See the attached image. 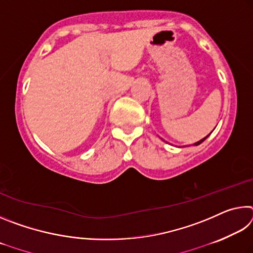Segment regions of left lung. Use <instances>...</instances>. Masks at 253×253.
I'll return each mask as SVG.
<instances>
[{"label": "left lung", "mask_w": 253, "mask_h": 253, "mask_svg": "<svg viewBox=\"0 0 253 253\" xmlns=\"http://www.w3.org/2000/svg\"><path fill=\"white\" fill-rule=\"evenodd\" d=\"M210 134H211V132H210ZM210 134H209V135H208V136H205V137H204V138H202V139H201V140H199V142H196V143H194V144H193V145H195V146H198V145H200V144H201V143H202V142H204V140H205V139H207V138H208V137H209V136H210Z\"/></svg>", "instance_id": "8db88e82"}]
</instances>
